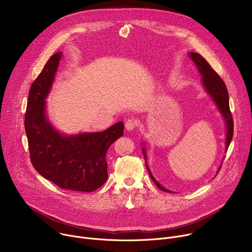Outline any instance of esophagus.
Returning a JSON list of instances; mask_svg holds the SVG:
<instances>
[{
  "label": "esophagus",
  "mask_w": 252,
  "mask_h": 252,
  "mask_svg": "<svg viewBox=\"0 0 252 252\" xmlns=\"http://www.w3.org/2000/svg\"><path fill=\"white\" fill-rule=\"evenodd\" d=\"M125 126H126V128L127 130H131V129H133L136 126V121L134 119H132V118H129V119L126 120Z\"/></svg>",
  "instance_id": "obj_1"
}]
</instances>
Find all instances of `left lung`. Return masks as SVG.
I'll return each instance as SVG.
<instances>
[{"instance_id": "left-lung-1", "label": "left lung", "mask_w": 252, "mask_h": 252, "mask_svg": "<svg viewBox=\"0 0 252 252\" xmlns=\"http://www.w3.org/2000/svg\"><path fill=\"white\" fill-rule=\"evenodd\" d=\"M189 57L194 62L195 65L197 66V68L199 70L200 75L202 76V81H203L202 83H203V86H204L206 92L210 94V96L215 101V103H217L222 117L225 120V123H226V151H227V149L229 147V143L233 136V119H232V115H231V112L229 109L228 92H227L226 86H225L224 82L222 81V79L219 76L217 71H215L210 66V64L199 54L189 53ZM142 153H143V157H145V159H147L145 149H142ZM146 164H147V161H146ZM147 168L149 170L151 178L153 179L154 183L159 189L172 193L170 190H167L166 189L161 187L156 181L151 170L149 169L148 165H147ZM220 168H221V166H220L219 171Z\"/></svg>"}]
</instances>
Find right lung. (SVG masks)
<instances>
[{
	"label": "right lung",
	"instance_id": "1",
	"mask_svg": "<svg viewBox=\"0 0 252 252\" xmlns=\"http://www.w3.org/2000/svg\"><path fill=\"white\" fill-rule=\"evenodd\" d=\"M62 53L53 55L29 92L25 116L31 161L42 176L63 189L91 192L107 179L106 152L124 134L119 122L101 132L63 135L49 123L46 97L52 88Z\"/></svg>",
	"mask_w": 252,
	"mask_h": 252
}]
</instances>
